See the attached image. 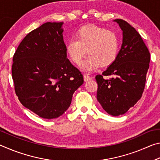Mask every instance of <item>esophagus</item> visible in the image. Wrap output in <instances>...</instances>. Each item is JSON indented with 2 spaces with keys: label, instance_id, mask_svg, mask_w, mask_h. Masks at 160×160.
<instances>
[{
  "label": "esophagus",
  "instance_id": "obj_1",
  "mask_svg": "<svg viewBox=\"0 0 160 160\" xmlns=\"http://www.w3.org/2000/svg\"><path fill=\"white\" fill-rule=\"evenodd\" d=\"M92 78L90 76H88V75H84V81H85V82H88V81L92 80Z\"/></svg>",
  "mask_w": 160,
  "mask_h": 160
}]
</instances>
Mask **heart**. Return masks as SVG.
I'll return each mask as SVG.
<instances>
[{
	"instance_id": "heart-1",
	"label": "heart",
	"mask_w": 160,
	"mask_h": 160,
	"mask_svg": "<svg viewBox=\"0 0 160 160\" xmlns=\"http://www.w3.org/2000/svg\"><path fill=\"white\" fill-rule=\"evenodd\" d=\"M119 42L116 35L108 29L96 25L81 28L75 39L66 44V51L75 64L80 66L86 54L89 56L83 63L86 71L98 68L101 65L108 66L115 61L118 56Z\"/></svg>"
}]
</instances>
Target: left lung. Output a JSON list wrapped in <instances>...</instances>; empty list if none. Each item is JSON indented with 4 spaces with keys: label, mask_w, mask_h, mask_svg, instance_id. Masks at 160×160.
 Wrapping results in <instances>:
<instances>
[{
    "label": "left lung",
    "mask_w": 160,
    "mask_h": 160,
    "mask_svg": "<svg viewBox=\"0 0 160 160\" xmlns=\"http://www.w3.org/2000/svg\"><path fill=\"white\" fill-rule=\"evenodd\" d=\"M113 22L123 31L122 45L115 61L95 79L98 84L97 100L109 114L117 116L126 113L141 98L150 54L134 28L121 19ZM103 75L112 78L106 80Z\"/></svg>",
    "instance_id": "1"
}]
</instances>
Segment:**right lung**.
Listing matches in <instances>:
<instances>
[{
	"instance_id": "add662e5",
	"label": "right lung",
	"mask_w": 160,
	"mask_h": 160,
	"mask_svg": "<svg viewBox=\"0 0 160 160\" xmlns=\"http://www.w3.org/2000/svg\"><path fill=\"white\" fill-rule=\"evenodd\" d=\"M46 22L27 35L13 56L12 76L21 104L40 117L58 118L83 76L67 58L62 26Z\"/></svg>"
}]
</instances>
